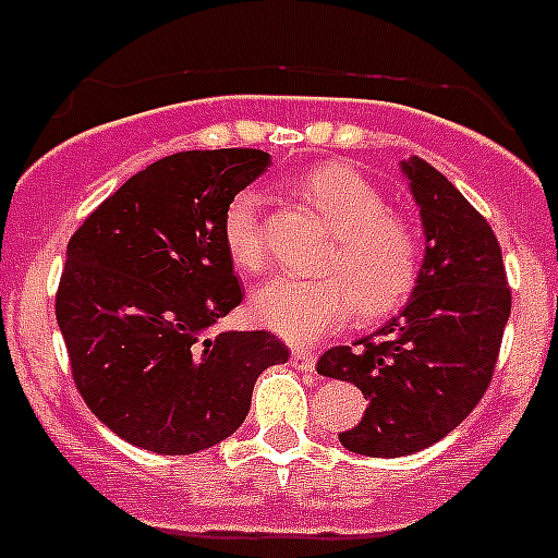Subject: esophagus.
I'll list each match as a JSON object with an SVG mask.
<instances>
[{"label": "esophagus", "instance_id": "esophagus-1", "mask_svg": "<svg viewBox=\"0 0 558 558\" xmlns=\"http://www.w3.org/2000/svg\"><path fill=\"white\" fill-rule=\"evenodd\" d=\"M315 354H310V351L304 349H295L293 351V365L301 367V371H315Z\"/></svg>", "mask_w": 558, "mask_h": 558}]
</instances>
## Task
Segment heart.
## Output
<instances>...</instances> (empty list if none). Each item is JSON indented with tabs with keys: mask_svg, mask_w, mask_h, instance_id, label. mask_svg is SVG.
Segmentation results:
<instances>
[{
	"mask_svg": "<svg viewBox=\"0 0 558 558\" xmlns=\"http://www.w3.org/2000/svg\"><path fill=\"white\" fill-rule=\"evenodd\" d=\"M299 193L337 232L320 276L279 274L254 290L252 315L290 342H315L340 329L360 306L362 318L396 313L415 293L423 270L421 234L403 216L387 213L379 187L360 171L324 162L299 177ZM223 245L238 268L257 274L268 263L263 193L243 187L229 198Z\"/></svg>",
	"mask_w": 558,
	"mask_h": 558,
	"instance_id": "obj_1",
	"label": "heart"
}]
</instances>
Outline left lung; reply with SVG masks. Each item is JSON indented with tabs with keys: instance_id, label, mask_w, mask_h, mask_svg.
<instances>
[{
	"instance_id": "obj_1",
	"label": "left lung",
	"mask_w": 558,
	"mask_h": 558,
	"mask_svg": "<svg viewBox=\"0 0 558 558\" xmlns=\"http://www.w3.org/2000/svg\"><path fill=\"white\" fill-rule=\"evenodd\" d=\"M403 173L426 229L421 282L376 335L318 360V373L365 396L362 421L340 432L342 448L365 457H407L453 432L493 381L512 310L487 218L423 157H409Z\"/></svg>"
}]
</instances>
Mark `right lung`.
Masks as SVG:
<instances>
[{
    "label": "right lung",
    "mask_w": 558,
    "mask_h": 558,
    "mask_svg": "<svg viewBox=\"0 0 558 558\" xmlns=\"http://www.w3.org/2000/svg\"><path fill=\"white\" fill-rule=\"evenodd\" d=\"M259 149L177 151L107 196L71 234L54 313L82 401L110 432L179 457L227 439L259 373L288 362L270 331H216L243 301L221 234Z\"/></svg>",
    "instance_id": "obj_1"
}]
</instances>
